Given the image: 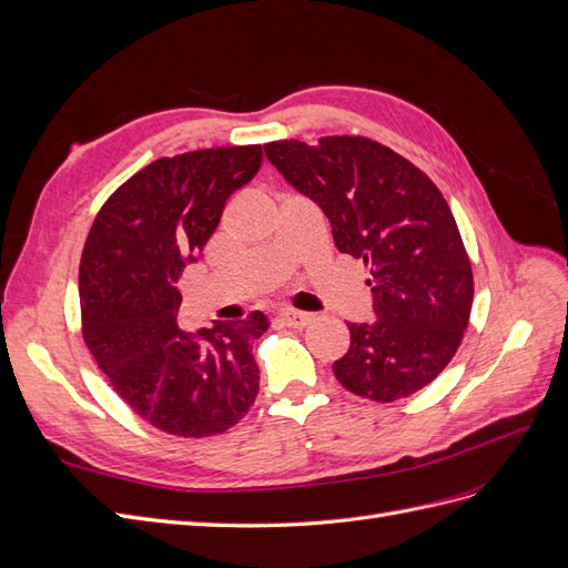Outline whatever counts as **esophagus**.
Masks as SVG:
<instances>
[{
	"label": "esophagus",
	"instance_id": "obj_1",
	"mask_svg": "<svg viewBox=\"0 0 568 568\" xmlns=\"http://www.w3.org/2000/svg\"><path fill=\"white\" fill-rule=\"evenodd\" d=\"M280 320L286 326H294V329H303V326H307V324L313 322V315L311 313H298V311H282Z\"/></svg>",
	"mask_w": 568,
	"mask_h": 568
}]
</instances>
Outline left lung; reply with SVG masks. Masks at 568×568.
Here are the masks:
<instances>
[{"label":"left lung","instance_id":"obj_1","mask_svg":"<svg viewBox=\"0 0 568 568\" xmlns=\"http://www.w3.org/2000/svg\"><path fill=\"white\" fill-rule=\"evenodd\" d=\"M267 161L315 201L336 248L369 267L374 322H351L336 379L376 403L432 384L469 324L474 277L457 222L419 168L367 136L265 144Z\"/></svg>","mask_w":568,"mask_h":568}]
</instances>
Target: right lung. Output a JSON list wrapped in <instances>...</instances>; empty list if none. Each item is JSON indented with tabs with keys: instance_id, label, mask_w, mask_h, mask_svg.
I'll return each mask as SVG.
<instances>
[{
	"instance_id": "obj_1",
	"label": "right lung",
	"mask_w": 568,
	"mask_h": 568,
	"mask_svg": "<svg viewBox=\"0 0 568 568\" xmlns=\"http://www.w3.org/2000/svg\"><path fill=\"white\" fill-rule=\"evenodd\" d=\"M263 163V146L159 159L99 211L80 261L82 334L109 384L144 422L201 438L227 432L255 403L253 341L267 317L182 332L180 277L220 225L230 196Z\"/></svg>"
}]
</instances>
